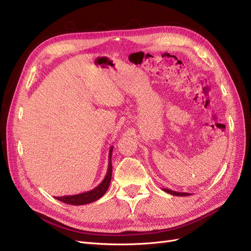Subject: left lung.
I'll return each instance as SVG.
<instances>
[{
    "label": "left lung",
    "instance_id": "1",
    "mask_svg": "<svg viewBox=\"0 0 251 251\" xmlns=\"http://www.w3.org/2000/svg\"><path fill=\"white\" fill-rule=\"evenodd\" d=\"M164 191L169 193V194H172V195H176V196H189L190 193H186V192H176V191H172V190H169V189H163Z\"/></svg>",
    "mask_w": 251,
    "mask_h": 251
}]
</instances>
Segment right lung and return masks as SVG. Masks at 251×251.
Wrapping results in <instances>:
<instances>
[{
    "label": "right lung",
    "mask_w": 251,
    "mask_h": 251,
    "mask_svg": "<svg viewBox=\"0 0 251 251\" xmlns=\"http://www.w3.org/2000/svg\"><path fill=\"white\" fill-rule=\"evenodd\" d=\"M112 151H113V146L110 148L109 151V163H108V171L105 178L102 179L101 183L96 187L94 189L90 190V191L87 192H83L80 194H75V195H66V196H57L55 197L56 200L62 201L67 204H73V205H82V204H87L91 203L93 201H96L106 193V191L109 188L110 181H111V176H112Z\"/></svg>",
    "instance_id": "add662e5"
}]
</instances>
